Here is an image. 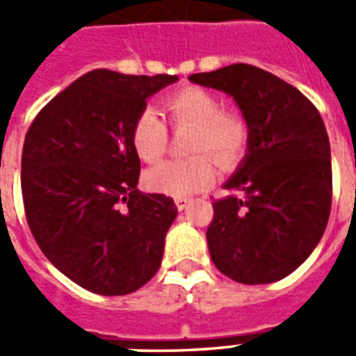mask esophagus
Returning <instances> with one entry per match:
<instances>
[{
  "label": "esophagus",
  "instance_id": "1",
  "mask_svg": "<svg viewBox=\"0 0 356 356\" xmlns=\"http://www.w3.org/2000/svg\"><path fill=\"white\" fill-rule=\"evenodd\" d=\"M175 206H177L179 211H183V209H186L191 206V200H188V198H177V200H175Z\"/></svg>",
  "mask_w": 356,
  "mask_h": 356
}]
</instances>
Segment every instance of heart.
Returning a JSON list of instances; mask_svg holds the SVG:
<instances>
[{"mask_svg":"<svg viewBox=\"0 0 356 356\" xmlns=\"http://www.w3.org/2000/svg\"><path fill=\"white\" fill-rule=\"evenodd\" d=\"M163 110L173 129L191 127L185 160H171L145 173V185L152 193L186 198L208 188L216 179L217 162L232 168L246 156L252 140V125L238 108H221L208 89L186 86L165 97ZM129 140L143 162H158L165 150L170 133L154 110L143 108L129 129Z\"/></svg>","mask_w":356,"mask_h":356,"instance_id":"obj_1","label":"heart"}]
</instances>
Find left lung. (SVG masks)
I'll use <instances>...</instances> for the list:
<instances>
[{
  "label": "left lung",
  "instance_id": "obj_1",
  "mask_svg": "<svg viewBox=\"0 0 356 356\" xmlns=\"http://www.w3.org/2000/svg\"><path fill=\"white\" fill-rule=\"evenodd\" d=\"M191 81L232 95L252 125L238 171L213 202L211 261L240 284H270L311 255L328 225L332 162L313 102L275 74L252 65L193 74Z\"/></svg>",
  "mask_w": 356,
  "mask_h": 356
}]
</instances>
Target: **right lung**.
<instances>
[{
    "instance_id": "add662e5",
    "label": "right lung",
    "mask_w": 356,
    "mask_h": 356,
    "mask_svg": "<svg viewBox=\"0 0 356 356\" xmlns=\"http://www.w3.org/2000/svg\"><path fill=\"white\" fill-rule=\"evenodd\" d=\"M177 76L93 70L51 99L22 147V202L38 246L81 288L125 296L156 275L177 216L165 194L137 188L129 140L147 99Z\"/></svg>"
}]
</instances>
